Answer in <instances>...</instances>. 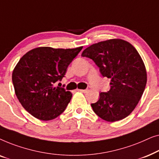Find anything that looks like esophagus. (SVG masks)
<instances>
[{
    "instance_id": "34e87169",
    "label": "esophagus",
    "mask_w": 159,
    "mask_h": 159,
    "mask_svg": "<svg viewBox=\"0 0 159 159\" xmlns=\"http://www.w3.org/2000/svg\"><path fill=\"white\" fill-rule=\"evenodd\" d=\"M78 91H80V92H82L83 93H85L88 92V89H85V90H78Z\"/></svg>"
}]
</instances>
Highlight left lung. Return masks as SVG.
<instances>
[{
  "label": "left lung",
  "mask_w": 159,
  "mask_h": 159,
  "mask_svg": "<svg viewBox=\"0 0 159 159\" xmlns=\"http://www.w3.org/2000/svg\"><path fill=\"white\" fill-rule=\"evenodd\" d=\"M82 56L92 59L102 76L111 80L110 90L100 93L98 101L91 104L93 111L110 122L129 116L147 82L146 69L137 50L127 41L112 39L90 45Z\"/></svg>",
  "instance_id": "left-lung-1"
}]
</instances>
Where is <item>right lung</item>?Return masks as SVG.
<instances>
[{"label":"right lung","mask_w":159,"mask_h":159,"mask_svg":"<svg viewBox=\"0 0 159 159\" xmlns=\"http://www.w3.org/2000/svg\"><path fill=\"white\" fill-rule=\"evenodd\" d=\"M82 49L40 47L21 58L13 71L12 82L17 98L27 112L49 121L64 111L72 94L54 84L62 80Z\"/></svg>","instance_id":"obj_1"}]
</instances>
